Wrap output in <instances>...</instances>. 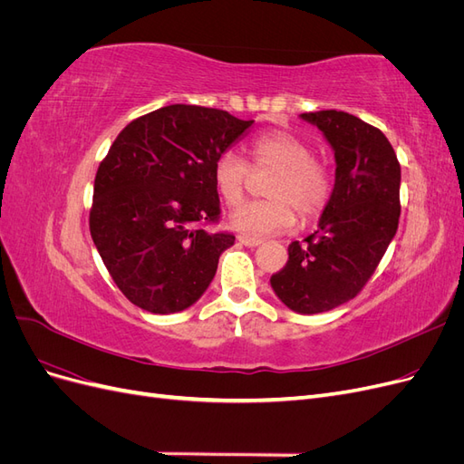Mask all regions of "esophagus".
Returning a JSON list of instances; mask_svg holds the SVG:
<instances>
[{
	"mask_svg": "<svg viewBox=\"0 0 464 464\" xmlns=\"http://www.w3.org/2000/svg\"><path fill=\"white\" fill-rule=\"evenodd\" d=\"M237 242L246 247H257L263 244V240H259V237H251V236H237Z\"/></svg>",
	"mask_w": 464,
	"mask_h": 464,
	"instance_id": "esophagus-1",
	"label": "esophagus"
}]
</instances>
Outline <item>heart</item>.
<instances>
[{"label": "heart", "mask_w": 464, "mask_h": 464, "mask_svg": "<svg viewBox=\"0 0 464 464\" xmlns=\"http://www.w3.org/2000/svg\"><path fill=\"white\" fill-rule=\"evenodd\" d=\"M251 160L256 168L275 170L266 195L271 199L247 201L230 213V227L242 234L271 236L304 218L319 215L331 195L327 170L312 159V149L288 131H269L254 139ZM249 166L236 152H222L213 166V184L220 199L236 205L242 199Z\"/></svg>", "instance_id": "b5f03b06"}]
</instances>
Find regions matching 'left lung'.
<instances>
[{
    "label": "left lung",
    "instance_id": "left-lung-1",
    "mask_svg": "<svg viewBox=\"0 0 464 464\" xmlns=\"http://www.w3.org/2000/svg\"><path fill=\"white\" fill-rule=\"evenodd\" d=\"M334 152V186L317 230L288 246L283 271L271 276L288 310L314 315L353 300L397 234L401 164L373 125L336 110L300 114Z\"/></svg>",
    "mask_w": 464,
    "mask_h": 464
}]
</instances>
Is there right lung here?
Instances as JSON below:
<instances>
[{
    "label": "right lung",
    "mask_w": 464,
    "mask_h": 464,
    "mask_svg": "<svg viewBox=\"0 0 464 464\" xmlns=\"http://www.w3.org/2000/svg\"><path fill=\"white\" fill-rule=\"evenodd\" d=\"M254 120L172 104L133 120L94 178L91 236L108 273L137 307L178 314L215 278L232 234L208 232L220 215L213 166Z\"/></svg>",
    "instance_id": "obj_1"
}]
</instances>
